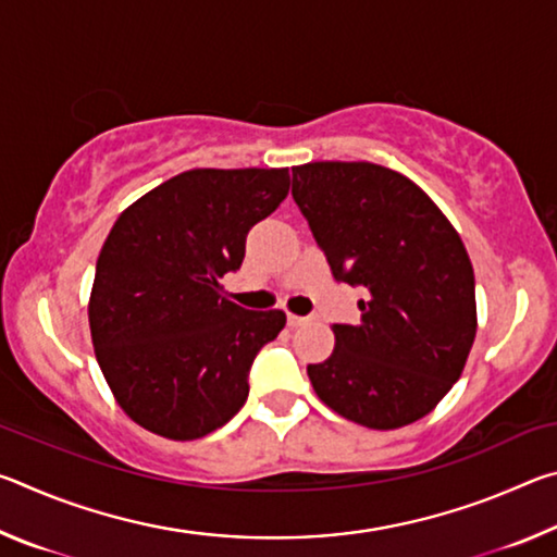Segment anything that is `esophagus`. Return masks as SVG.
<instances>
[{"mask_svg": "<svg viewBox=\"0 0 557 557\" xmlns=\"http://www.w3.org/2000/svg\"><path fill=\"white\" fill-rule=\"evenodd\" d=\"M309 319L312 317H299V314H287V326H292V329H297V326H301V324H307Z\"/></svg>", "mask_w": 557, "mask_h": 557, "instance_id": "obj_1", "label": "esophagus"}]
</instances>
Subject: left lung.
Returning <instances> with one entry per match:
<instances>
[{"label": "left lung", "mask_w": 557, "mask_h": 557, "mask_svg": "<svg viewBox=\"0 0 557 557\" xmlns=\"http://www.w3.org/2000/svg\"><path fill=\"white\" fill-rule=\"evenodd\" d=\"M292 199L332 275L363 287L361 322L309 363L329 408L363 428L425 418L465 371L476 336L474 270L459 233L408 176L371 162L292 169Z\"/></svg>", "instance_id": "8db88e82"}]
</instances>
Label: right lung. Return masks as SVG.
Returning a JSON list of instances; mask_svg holds the SVG:
<instances>
[{"mask_svg": "<svg viewBox=\"0 0 557 557\" xmlns=\"http://www.w3.org/2000/svg\"><path fill=\"white\" fill-rule=\"evenodd\" d=\"M287 169H191L112 225L90 292V334L112 395L169 440L223 428L245 400L258 351L285 326L221 297L245 238L285 201Z\"/></svg>", "mask_w": 557, "mask_h": 557, "instance_id": "1", "label": "right lung"}]
</instances>
